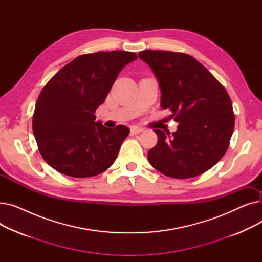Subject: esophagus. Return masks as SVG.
<instances>
[{"mask_svg": "<svg viewBox=\"0 0 262 262\" xmlns=\"http://www.w3.org/2000/svg\"><path fill=\"white\" fill-rule=\"evenodd\" d=\"M142 130H143V128L138 127V126H132V127H130V132H132V134H134V135L139 134V133H141Z\"/></svg>", "mask_w": 262, "mask_h": 262, "instance_id": "esophagus-1", "label": "esophagus"}]
</instances>
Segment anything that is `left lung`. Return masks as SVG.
I'll return each mask as SVG.
<instances>
[{"mask_svg":"<svg viewBox=\"0 0 262 262\" xmlns=\"http://www.w3.org/2000/svg\"><path fill=\"white\" fill-rule=\"evenodd\" d=\"M138 56L159 82L161 107L170 109V117L178 122L172 134L154 129L158 141L147 153L149 163L180 180L208 171L226 153L235 127L227 91L188 54L146 50Z\"/></svg>","mask_w":262,"mask_h":262,"instance_id":"obj_1","label":"left lung"}]
</instances>
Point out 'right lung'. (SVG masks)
I'll return each mask as SVG.
<instances>
[{"instance_id": "add662e5", "label": "right lung", "mask_w": 262, "mask_h": 262, "mask_svg": "<svg viewBox=\"0 0 262 262\" xmlns=\"http://www.w3.org/2000/svg\"><path fill=\"white\" fill-rule=\"evenodd\" d=\"M134 52L85 54L69 62L41 90L33 116L38 149L48 164L71 177H91L115 162L129 128L95 122L120 71Z\"/></svg>"}]
</instances>
